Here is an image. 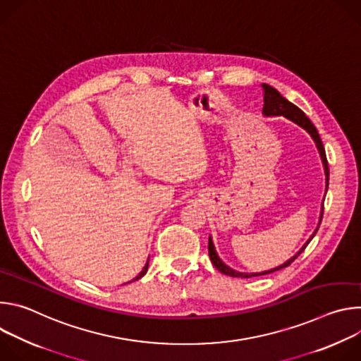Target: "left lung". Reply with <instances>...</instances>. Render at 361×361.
Masks as SVG:
<instances>
[{
  "instance_id": "1",
  "label": "left lung",
  "mask_w": 361,
  "mask_h": 361,
  "mask_svg": "<svg viewBox=\"0 0 361 361\" xmlns=\"http://www.w3.org/2000/svg\"><path fill=\"white\" fill-rule=\"evenodd\" d=\"M263 88H264V107H263V116L264 117H286L287 120L293 121L294 124H297L298 127H301L302 130H305L308 134H310V137L313 138L317 149H319V154H320V159H322V163H323V167H324V174H326V192L329 190V164H327V159H326V151H324V147H323V142H322V138L316 130V127L313 126V123L308 120V117L297 107L294 106L293 102H290L286 97H283L279 90H276L274 87L269 85V84H263ZM326 197V195H324ZM323 205H322V213H320V219H319V224L316 227V230L313 231V234L310 235V238H308L304 245L293 255L290 257V259L287 262H284L281 266L279 267H274L271 270H266V271H262V273H241V271H237L231 267H228L227 264H224V262L220 259L217 251H216V247H214V243H213V238L212 235L209 237V255H210V260L212 263L214 264V267L223 273V274H227L230 277H240V279H250V277H257V276H266V274H270V273H274L277 270H281L284 267H288L297 257L304 251V248L308 245V243H310L313 240V237L316 235L320 224H322V219H323Z\"/></svg>"
}]
</instances>
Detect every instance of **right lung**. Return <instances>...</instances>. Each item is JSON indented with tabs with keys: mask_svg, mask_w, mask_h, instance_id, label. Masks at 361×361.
<instances>
[{
	"mask_svg": "<svg viewBox=\"0 0 361 361\" xmlns=\"http://www.w3.org/2000/svg\"><path fill=\"white\" fill-rule=\"evenodd\" d=\"M148 260H149V259H148ZM148 260H147V263H145V266H144V269H142V270H141V273H140V274H138V276H137V277H134V279H133V280H131V281H135V280H140V279H141V277H142V276H144V274H145V273H147V270H148ZM131 281H128V283H131Z\"/></svg>",
	"mask_w": 361,
	"mask_h": 361,
	"instance_id": "add662e5",
	"label": "right lung"
}]
</instances>
